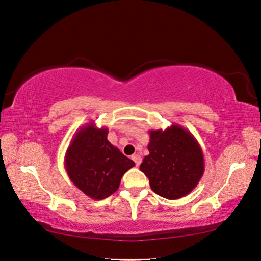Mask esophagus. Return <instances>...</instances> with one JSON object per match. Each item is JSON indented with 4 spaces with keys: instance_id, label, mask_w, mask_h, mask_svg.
Masks as SVG:
<instances>
[{
    "instance_id": "1",
    "label": "esophagus",
    "mask_w": 261,
    "mask_h": 261,
    "mask_svg": "<svg viewBox=\"0 0 261 261\" xmlns=\"http://www.w3.org/2000/svg\"><path fill=\"white\" fill-rule=\"evenodd\" d=\"M131 158H132V161L136 163V166H139L141 164V157L139 155H134Z\"/></svg>"
}]
</instances>
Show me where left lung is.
I'll return each instance as SVG.
<instances>
[{
    "mask_svg": "<svg viewBox=\"0 0 261 261\" xmlns=\"http://www.w3.org/2000/svg\"><path fill=\"white\" fill-rule=\"evenodd\" d=\"M149 136V155L145 156L140 171L149 178L151 190L170 200L189 195L205 172L199 142L178 124L165 130H150Z\"/></svg>",
    "mask_w": 261,
    "mask_h": 261,
    "instance_id": "left-lung-1",
    "label": "left lung"
}]
</instances>
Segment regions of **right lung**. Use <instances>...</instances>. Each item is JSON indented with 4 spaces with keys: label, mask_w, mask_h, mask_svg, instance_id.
<instances>
[{
    "label": "right lung",
    "mask_w": 261,
    "mask_h": 261,
    "mask_svg": "<svg viewBox=\"0 0 261 261\" xmlns=\"http://www.w3.org/2000/svg\"><path fill=\"white\" fill-rule=\"evenodd\" d=\"M107 127L89 122L75 131L64 156L71 182L94 200L110 197L120 187L122 176L135 166L107 140Z\"/></svg>",
    "instance_id": "obj_1"
}]
</instances>
